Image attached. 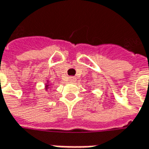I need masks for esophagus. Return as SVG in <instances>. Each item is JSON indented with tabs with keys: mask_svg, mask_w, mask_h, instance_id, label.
<instances>
[{
	"mask_svg": "<svg viewBox=\"0 0 149 149\" xmlns=\"http://www.w3.org/2000/svg\"><path fill=\"white\" fill-rule=\"evenodd\" d=\"M69 80H70V82H72V83H74V82L76 81V78H75V77L70 76V78H69Z\"/></svg>",
	"mask_w": 149,
	"mask_h": 149,
	"instance_id": "obj_1",
	"label": "esophagus"
}]
</instances>
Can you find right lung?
<instances>
[{
    "mask_svg": "<svg viewBox=\"0 0 149 149\" xmlns=\"http://www.w3.org/2000/svg\"><path fill=\"white\" fill-rule=\"evenodd\" d=\"M49 88V84H48V81H47V84H46V86H45V88H46V90H47Z\"/></svg>",
    "mask_w": 149,
    "mask_h": 149,
    "instance_id": "obj_1",
    "label": "right lung"
}]
</instances>
